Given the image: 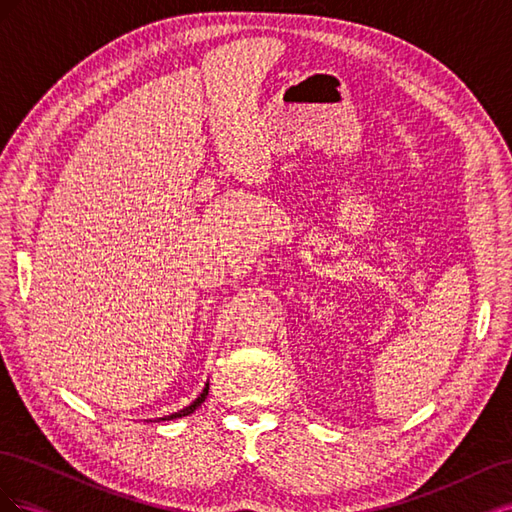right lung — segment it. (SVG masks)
Instances as JSON below:
<instances>
[{"mask_svg": "<svg viewBox=\"0 0 512 512\" xmlns=\"http://www.w3.org/2000/svg\"><path fill=\"white\" fill-rule=\"evenodd\" d=\"M207 395H209V384L205 386V391L198 395V399H194V404H190L188 408H183V410H179V412H175V414H170V416H164L162 421H173V418H179V416H188V414H192L200 404H203V401L207 399Z\"/></svg>", "mask_w": 512, "mask_h": 512, "instance_id": "1", "label": "right lung"}]
</instances>
